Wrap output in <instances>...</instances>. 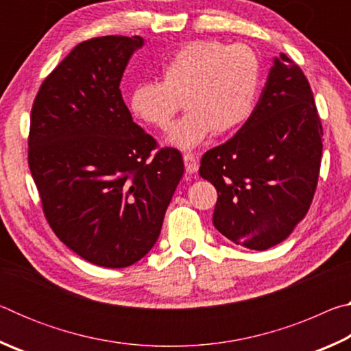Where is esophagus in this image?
Segmentation results:
<instances>
[{
    "mask_svg": "<svg viewBox=\"0 0 351 351\" xmlns=\"http://www.w3.org/2000/svg\"><path fill=\"white\" fill-rule=\"evenodd\" d=\"M182 159H184V165H186V171H187V173H197L198 167H199L198 158L195 156L193 153L187 152V153L182 154Z\"/></svg>",
    "mask_w": 351,
    "mask_h": 351,
    "instance_id": "obj_1",
    "label": "esophagus"
}]
</instances>
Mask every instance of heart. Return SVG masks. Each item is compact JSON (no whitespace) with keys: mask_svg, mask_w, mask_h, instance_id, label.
<instances>
[{"mask_svg":"<svg viewBox=\"0 0 351 351\" xmlns=\"http://www.w3.org/2000/svg\"><path fill=\"white\" fill-rule=\"evenodd\" d=\"M260 83L261 62L252 47L219 40L190 41L165 62L162 80L134 88L130 110L148 125L167 128L186 104L189 112L170 128L169 142L193 148L212 132L239 128L251 116Z\"/></svg>","mask_w":351,"mask_h":351,"instance_id":"1","label":"heart"}]
</instances>
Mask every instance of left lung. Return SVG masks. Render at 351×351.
<instances>
[{"label": "left lung", "instance_id": "8db88e82", "mask_svg": "<svg viewBox=\"0 0 351 351\" xmlns=\"http://www.w3.org/2000/svg\"><path fill=\"white\" fill-rule=\"evenodd\" d=\"M322 136L304 71L280 54L245 125L201 158L199 175L218 192V232L255 251L287 239L316 193Z\"/></svg>", "mask_w": 351, "mask_h": 351}]
</instances>
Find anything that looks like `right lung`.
<instances>
[{
    "label": "right lung",
    "mask_w": 351,
    "mask_h": 351,
    "mask_svg": "<svg viewBox=\"0 0 351 351\" xmlns=\"http://www.w3.org/2000/svg\"><path fill=\"white\" fill-rule=\"evenodd\" d=\"M139 35L77 45L41 83L27 162L56 235L82 258L127 268L150 251L184 173L176 148H158L119 90Z\"/></svg>",
    "instance_id": "add662e5"
}]
</instances>
